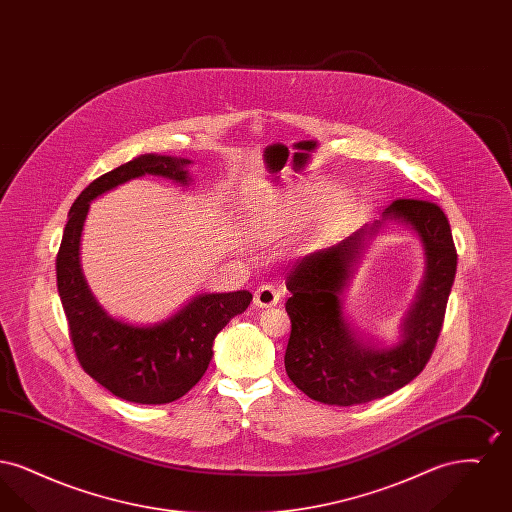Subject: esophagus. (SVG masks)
Masks as SVG:
<instances>
[{"instance_id":"1","label":"esophagus","mask_w":512,"mask_h":512,"mask_svg":"<svg viewBox=\"0 0 512 512\" xmlns=\"http://www.w3.org/2000/svg\"><path fill=\"white\" fill-rule=\"evenodd\" d=\"M255 305L261 307V309H268V307H274L278 301H280V292L276 286L272 284H263L257 288L255 292Z\"/></svg>"}]
</instances>
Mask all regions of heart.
Returning a JSON list of instances; mask_svg holds the SVG:
<instances>
[{
	"label": "heart",
	"mask_w": 512,
	"mask_h": 512,
	"mask_svg": "<svg viewBox=\"0 0 512 512\" xmlns=\"http://www.w3.org/2000/svg\"><path fill=\"white\" fill-rule=\"evenodd\" d=\"M332 193L334 186L330 184H303L288 194L278 195L274 205L257 222V234L268 240L280 238L313 219L322 206L325 209L320 213V230H338L353 213L355 199L349 192H338L334 196Z\"/></svg>",
	"instance_id": "1"
}]
</instances>
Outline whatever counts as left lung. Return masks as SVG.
<instances>
[{
	"instance_id": "obj_1",
	"label": "left lung",
	"mask_w": 512,
	"mask_h": 512,
	"mask_svg": "<svg viewBox=\"0 0 512 512\" xmlns=\"http://www.w3.org/2000/svg\"><path fill=\"white\" fill-rule=\"evenodd\" d=\"M386 219L409 222L426 251V276L399 345L380 349L366 343L341 315V292L378 222L297 259L288 270L292 332L284 365L295 388L320 403L349 407L382 399L414 380L436 349L457 272L449 220L424 199H395L384 211Z\"/></svg>"
}]
</instances>
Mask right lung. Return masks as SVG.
<instances>
[{
  "mask_svg": "<svg viewBox=\"0 0 512 512\" xmlns=\"http://www.w3.org/2000/svg\"><path fill=\"white\" fill-rule=\"evenodd\" d=\"M188 163L142 155L96 178L76 197L55 259L57 290L78 363L105 390L130 403L163 405L192 390L209 366L217 334L253 299L245 290L197 295L174 317L142 328L109 317L86 286L78 245L90 201L144 174L186 184Z\"/></svg>",
  "mask_w": 512,
  "mask_h": 512,
  "instance_id": "right-lung-1",
  "label": "right lung"
}]
</instances>
